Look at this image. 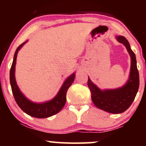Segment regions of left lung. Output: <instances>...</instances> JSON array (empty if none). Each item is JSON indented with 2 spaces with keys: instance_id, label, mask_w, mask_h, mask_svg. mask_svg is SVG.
I'll use <instances>...</instances> for the list:
<instances>
[{
  "instance_id": "8db88e82",
  "label": "left lung",
  "mask_w": 146,
  "mask_h": 146,
  "mask_svg": "<svg viewBox=\"0 0 146 146\" xmlns=\"http://www.w3.org/2000/svg\"><path fill=\"white\" fill-rule=\"evenodd\" d=\"M116 39L126 47L131 58L130 75L127 82L121 88L102 90L92 82L89 78L88 80L93 104L100 109L113 114L123 113L128 109L135 100L139 86V75L135 53L125 37L119 36Z\"/></svg>"
}]
</instances>
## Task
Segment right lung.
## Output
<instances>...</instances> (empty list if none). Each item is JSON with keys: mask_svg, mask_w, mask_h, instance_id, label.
Returning a JSON list of instances; mask_svg holds the SVG:
<instances>
[{"mask_svg": "<svg viewBox=\"0 0 146 146\" xmlns=\"http://www.w3.org/2000/svg\"><path fill=\"white\" fill-rule=\"evenodd\" d=\"M27 42V40L20 45L15 52L14 60H13L9 73L11 90H12L14 99L18 106L25 113L36 118H47L59 113L64 106L66 100V92L74 81L75 74V73H73L68 78L66 79L58 93L53 100L44 102V103H34L30 101L21 93L15 79V66H16L18 52Z\"/></svg>", "mask_w": 146, "mask_h": 146, "instance_id": "add662e5", "label": "right lung"}]
</instances>
